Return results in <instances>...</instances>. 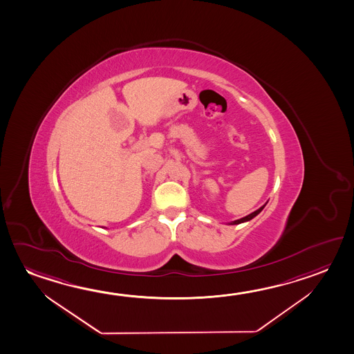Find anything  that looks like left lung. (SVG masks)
<instances>
[{"label": "left lung", "mask_w": 354, "mask_h": 354, "mask_svg": "<svg viewBox=\"0 0 354 354\" xmlns=\"http://www.w3.org/2000/svg\"><path fill=\"white\" fill-rule=\"evenodd\" d=\"M266 204H264L263 207H260L258 210H255V212H252V214H249V216H244V218H241V219H238V221H234V222L230 223V224H240V223L248 222V221H250L252 219L254 216H258L259 213L261 212V210L264 209V207Z\"/></svg>", "instance_id": "1"}]
</instances>
